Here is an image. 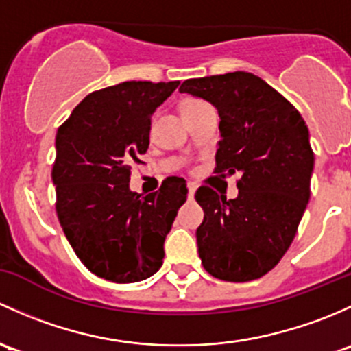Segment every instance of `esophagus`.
<instances>
[{
    "mask_svg": "<svg viewBox=\"0 0 351 351\" xmlns=\"http://www.w3.org/2000/svg\"><path fill=\"white\" fill-rule=\"evenodd\" d=\"M194 193H196V186L189 182V184H187V197H189V199H193Z\"/></svg>",
    "mask_w": 351,
    "mask_h": 351,
    "instance_id": "34e87169",
    "label": "esophagus"
}]
</instances>
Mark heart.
Returning a JSON list of instances; mask_svg holds the SVG:
<instances>
[{
  "mask_svg": "<svg viewBox=\"0 0 351 351\" xmlns=\"http://www.w3.org/2000/svg\"><path fill=\"white\" fill-rule=\"evenodd\" d=\"M201 103H204V101H201V99H186L182 103V106H180V110H182V108H189V106H196V104H201Z\"/></svg>",
  "mask_w": 351,
  "mask_h": 351,
  "instance_id": "b5f03b06",
  "label": "heart"
}]
</instances>
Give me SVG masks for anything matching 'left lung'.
<instances>
[{
  "label": "left lung",
  "mask_w": 351,
  "mask_h": 351,
  "mask_svg": "<svg viewBox=\"0 0 351 351\" xmlns=\"http://www.w3.org/2000/svg\"><path fill=\"white\" fill-rule=\"evenodd\" d=\"M180 93L218 110L215 172L241 174L238 196L196 191L204 219L196 231L206 272L228 282L265 276L291 247L311 196L314 154L301 113L258 75L237 71L187 79Z\"/></svg>",
  "instance_id": "left-lung-1"
}]
</instances>
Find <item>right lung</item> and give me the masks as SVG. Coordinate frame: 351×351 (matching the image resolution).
I'll return each mask as SVG.
<instances>
[{"label":"right lung","mask_w":351,"mask_h":351,"mask_svg":"<svg viewBox=\"0 0 351 351\" xmlns=\"http://www.w3.org/2000/svg\"><path fill=\"white\" fill-rule=\"evenodd\" d=\"M179 81H126L91 93L57 130L52 180L57 216L75 255L118 284L149 279L186 202L182 177L142 196L130 191L132 164L149 149L150 120Z\"/></svg>","instance_id":"obj_1"}]
</instances>
